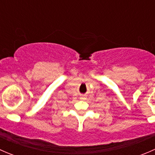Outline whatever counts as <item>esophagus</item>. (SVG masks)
I'll list each match as a JSON object with an SVG mask.
<instances>
[{"mask_svg":"<svg viewBox=\"0 0 155 155\" xmlns=\"http://www.w3.org/2000/svg\"><path fill=\"white\" fill-rule=\"evenodd\" d=\"M80 99H81V100H85V97H84V96H82V97H80Z\"/></svg>","mask_w":155,"mask_h":155,"instance_id":"esophagus-1","label":"esophagus"}]
</instances>
